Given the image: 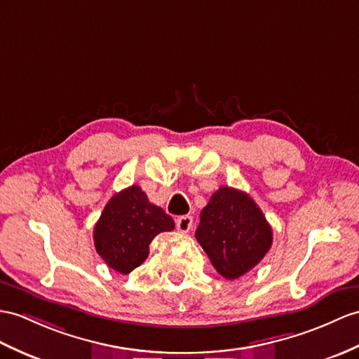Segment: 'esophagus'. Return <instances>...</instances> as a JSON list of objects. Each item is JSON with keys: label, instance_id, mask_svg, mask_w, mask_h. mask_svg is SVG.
<instances>
[{"label": "esophagus", "instance_id": "34e87169", "mask_svg": "<svg viewBox=\"0 0 359 359\" xmlns=\"http://www.w3.org/2000/svg\"><path fill=\"white\" fill-rule=\"evenodd\" d=\"M191 225H194V217L189 216V215H184V216H180L177 219V230L180 233H189Z\"/></svg>", "mask_w": 359, "mask_h": 359}]
</instances>
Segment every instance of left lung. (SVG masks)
Segmentation results:
<instances>
[{"label":"left lung","instance_id":"obj_1","mask_svg":"<svg viewBox=\"0 0 359 359\" xmlns=\"http://www.w3.org/2000/svg\"><path fill=\"white\" fill-rule=\"evenodd\" d=\"M196 241L222 277L247 274L273 245V230L245 191L219 187L201 210Z\"/></svg>","mask_w":359,"mask_h":359}]
</instances>
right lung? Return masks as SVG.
<instances>
[{
	"label": "right lung",
	"mask_w": 359,
	"mask_h": 359,
	"mask_svg": "<svg viewBox=\"0 0 359 359\" xmlns=\"http://www.w3.org/2000/svg\"><path fill=\"white\" fill-rule=\"evenodd\" d=\"M173 229L172 216L149 203L142 187L134 184L104 205L94 226V247L109 268L129 274L149 256V243L155 236Z\"/></svg>",
	"instance_id": "obj_1"
}]
</instances>
